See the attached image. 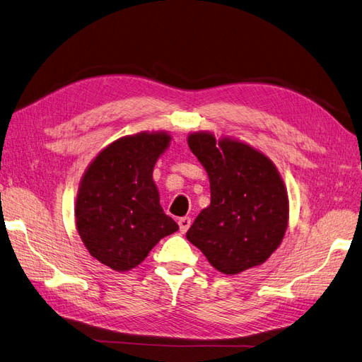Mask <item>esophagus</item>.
Returning <instances> with one entry per match:
<instances>
[{
	"instance_id": "esophagus-1",
	"label": "esophagus",
	"mask_w": 362,
	"mask_h": 362,
	"mask_svg": "<svg viewBox=\"0 0 362 362\" xmlns=\"http://www.w3.org/2000/svg\"><path fill=\"white\" fill-rule=\"evenodd\" d=\"M178 225H180V231L184 234L185 231H187V229L190 228V225H192V218L190 217H181L180 221H178Z\"/></svg>"
}]
</instances>
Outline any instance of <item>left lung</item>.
I'll use <instances>...</instances> for the list:
<instances>
[{"instance_id":"obj_1","label":"left lung","mask_w":362,"mask_h":362,"mask_svg":"<svg viewBox=\"0 0 362 362\" xmlns=\"http://www.w3.org/2000/svg\"><path fill=\"white\" fill-rule=\"evenodd\" d=\"M190 151L210 180L211 202L185 234L225 275L262 264L288 226V194L273 161L245 141L192 133Z\"/></svg>"}]
</instances>
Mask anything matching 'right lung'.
I'll use <instances>...</instances> for the list:
<instances>
[{
    "mask_svg": "<svg viewBox=\"0 0 362 362\" xmlns=\"http://www.w3.org/2000/svg\"><path fill=\"white\" fill-rule=\"evenodd\" d=\"M170 140L166 131L120 137L92 160L80 181L76 231L89 254L116 272L137 267L163 237L178 231L152 180Z\"/></svg>",
    "mask_w": 362,
    "mask_h": 362,
    "instance_id": "1",
    "label": "right lung"
}]
</instances>
